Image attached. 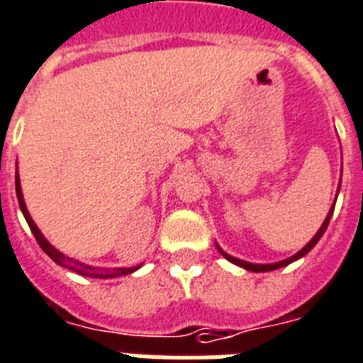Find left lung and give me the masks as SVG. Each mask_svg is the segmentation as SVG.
Listing matches in <instances>:
<instances>
[{
	"mask_svg": "<svg viewBox=\"0 0 363 363\" xmlns=\"http://www.w3.org/2000/svg\"><path fill=\"white\" fill-rule=\"evenodd\" d=\"M332 213H333V208L328 211V216H326V219H324L323 227L318 228V232H317V234H315V236H313L311 242L307 243L306 247L301 249L300 253H296V255H294V257H291V259L281 260V262H277V264H251V262H245V260L234 259V257L227 255V253H225V251H221V249H219V247H217V249H219V253H221L223 257H225V259H228V260H230V262L238 264V266H242V268L249 269V272H272V269H277V268H281V266H286V264L294 262V260H298V259H300V257H303V255L309 253V251H311V249L315 247V245H317L318 240L323 238V234H324V232H326V228H328V223H330V219H332Z\"/></svg>",
	"mask_w": 363,
	"mask_h": 363,
	"instance_id": "obj_1",
	"label": "left lung"
}]
</instances>
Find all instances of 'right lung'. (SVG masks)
Instances as JSON below:
<instances>
[{"label":"right lung","instance_id":"right-lung-1","mask_svg":"<svg viewBox=\"0 0 363 363\" xmlns=\"http://www.w3.org/2000/svg\"><path fill=\"white\" fill-rule=\"evenodd\" d=\"M16 196H18L20 210H22V213H24L26 221H28V225H30L31 232H33L35 240H37V243L40 245V249H43V251H45V253L48 255L52 260H54V262L60 264V266H63V268L72 269V272H77V274H80V275H86V277H99V279H112V277H120V275L131 274V272H135V269L140 268V266H135V268L99 269V268H91V266H86V264L78 262V260L69 259V257H65L63 253H60L57 249H54L50 243L46 242L45 236L40 234V230L37 228V225L33 223V219H31V216H30V211H28V208H26V204H24V199H22V189H20L18 176H16Z\"/></svg>","mask_w":363,"mask_h":363}]
</instances>
